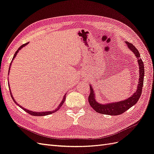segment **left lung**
Instances as JSON below:
<instances>
[{
  "instance_id": "left-lung-1",
  "label": "left lung",
  "mask_w": 154,
  "mask_h": 154,
  "mask_svg": "<svg viewBox=\"0 0 154 154\" xmlns=\"http://www.w3.org/2000/svg\"><path fill=\"white\" fill-rule=\"evenodd\" d=\"M126 44L128 48L134 54L136 57L137 58L138 65L139 67V78L137 85V88L135 92L131 96L128 98L122 101H119L117 102H110L107 103H100L97 101L96 97H95L94 91L93 89L92 85L90 84V94L88 98V100L90 106L93 109L97 111V113L101 114L109 115H119L122 114L130 107L134 106L135 103L138 102L139 99L142 93V89L143 86L144 76V63L142 59L140 57V54L134 45L128 43L126 41Z\"/></svg>"
}]
</instances>
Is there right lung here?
I'll use <instances>...</instances> for the list:
<instances>
[{
  "mask_svg": "<svg viewBox=\"0 0 154 154\" xmlns=\"http://www.w3.org/2000/svg\"><path fill=\"white\" fill-rule=\"evenodd\" d=\"M28 44V43H25V44H24V45H21V46H20L19 48H18V50L16 52H15V54H14V57H13V59H12V60H11V63H10V68H9V72H8V74L10 73V66L11 65V63L12 62H13V60H14V58L16 57V56H17V53L19 52V51H20V50H21L23 47H24L26 46V45H27ZM8 75H9V74H8ZM9 89H10V94H11V98H12V99H13V100L14 101V102L15 103H17V106H19L20 108H22V109H23V110H24L26 112H27L28 113H29L30 115H33V116H45V115H50V114H52V113H54V112H56L57 111H58L60 109V108L61 107V106L63 104V103H64V102H65V98H66V94H67V93H65V95H64V97H63V99H62V101L61 102V103H60L59 104V106H58L55 109H54L53 111H43V112H36V111H31V110H29V109H26V108H24L23 107H22L21 106H20L19 103H17V102L15 100V99H14V97H13V95H12V93H11V89H10V85H9Z\"/></svg>",
  "mask_w": 154,
  "mask_h": 154,
  "instance_id": "add662e5",
  "label": "right lung"
}]
</instances>
